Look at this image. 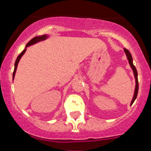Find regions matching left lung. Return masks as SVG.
Masks as SVG:
<instances>
[{"mask_svg":"<svg viewBox=\"0 0 151 151\" xmlns=\"http://www.w3.org/2000/svg\"><path fill=\"white\" fill-rule=\"evenodd\" d=\"M125 53H126V56H127L128 60H129V63L130 64V66L132 67V68L133 69V72L134 74V77H135V81H136V85H135V90H134V94L133 99H132V101L131 102V105H132V104L134 103V101H135L136 99L137 96V93H138V89H139V83H138V78H137V71L136 69V67L134 66L133 64V59H132V56L131 55V53L129 52V51L126 49H124Z\"/></svg>","mask_w":151,"mask_h":151,"instance_id":"obj_1","label":"left lung"}]
</instances>
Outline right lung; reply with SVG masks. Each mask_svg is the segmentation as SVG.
I'll return each mask as SVG.
<instances>
[{"instance_id": "obj_1", "label": "right lung", "mask_w": 151, "mask_h": 151, "mask_svg": "<svg viewBox=\"0 0 151 151\" xmlns=\"http://www.w3.org/2000/svg\"><path fill=\"white\" fill-rule=\"evenodd\" d=\"M48 38V36L47 35H43V36H36V37L33 38V39H31V40L30 41V42H28V44L26 45V47H25V50H23V51L22 52L20 53V54L18 55L16 61H15V63H14V72H13V80L14 78V75H15V73H16V71H17V65H18V63H19V60H20V58H22V56L24 54H25V51H26L27 50V47L30 46V45H34V44L37 43V42H42V41H44L45 40V39H47Z\"/></svg>"}]
</instances>
